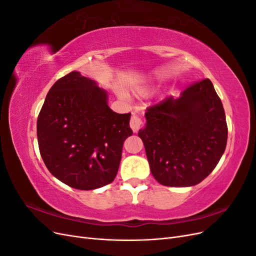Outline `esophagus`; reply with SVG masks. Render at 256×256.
Returning <instances> with one entry per match:
<instances>
[{"instance_id":"34e87169","label":"esophagus","mask_w":256,"mask_h":256,"mask_svg":"<svg viewBox=\"0 0 256 256\" xmlns=\"http://www.w3.org/2000/svg\"><path fill=\"white\" fill-rule=\"evenodd\" d=\"M141 125H142L141 118H138V115L132 114V118H131V120H130V127H131V129H132L134 134L138 132V129H140V127H141Z\"/></svg>"}]
</instances>
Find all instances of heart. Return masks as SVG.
Segmentation results:
<instances>
[{"instance_id":"heart-1","label":"heart","mask_w":256,"mask_h":256,"mask_svg":"<svg viewBox=\"0 0 256 256\" xmlns=\"http://www.w3.org/2000/svg\"><path fill=\"white\" fill-rule=\"evenodd\" d=\"M136 92H138V95L144 96V95L147 94V90L144 88H136ZM120 95L122 97H126V96H127L126 92H124V90H120Z\"/></svg>"}]
</instances>
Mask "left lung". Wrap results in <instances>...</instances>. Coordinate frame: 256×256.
Returning a JSON list of instances; mask_svg holds the SVG:
<instances>
[{"label":"left lung","instance_id":"8db88e82","mask_svg":"<svg viewBox=\"0 0 256 256\" xmlns=\"http://www.w3.org/2000/svg\"><path fill=\"white\" fill-rule=\"evenodd\" d=\"M143 141L150 172L168 187H191L212 172L226 150L228 125L209 79L147 108Z\"/></svg>","mask_w":256,"mask_h":256}]
</instances>
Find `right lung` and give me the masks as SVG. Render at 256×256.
Here are the masks:
<instances>
[{
    "instance_id": "1",
    "label": "right lung",
    "mask_w": 256,
    "mask_h": 256,
    "mask_svg": "<svg viewBox=\"0 0 256 256\" xmlns=\"http://www.w3.org/2000/svg\"><path fill=\"white\" fill-rule=\"evenodd\" d=\"M108 92L78 72L58 80L37 120V140L49 172L69 187L94 190L118 174L131 113H115Z\"/></svg>"
}]
</instances>
